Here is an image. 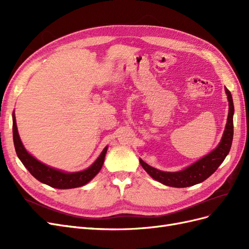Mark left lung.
Segmentation results:
<instances>
[{"label":"left lung","instance_id":"obj_1","mask_svg":"<svg viewBox=\"0 0 249 249\" xmlns=\"http://www.w3.org/2000/svg\"><path fill=\"white\" fill-rule=\"evenodd\" d=\"M225 93H227L229 100V115L224 133L218 146L215 149H213L210 154L201 158L200 160L193 163L187 168L177 172L161 171L159 169L149 166L148 164H146L144 161H142L140 159L139 161L141 166L150 177L158 180V182H160L166 186L184 188L199 184L205 179H207L210 176L213 175L217 170V168L219 167V165L224 161L225 157L230 153L232 142L233 103L231 94L228 88H225Z\"/></svg>","mask_w":249,"mask_h":249}]
</instances>
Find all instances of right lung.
I'll use <instances>...</instances> for the list:
<instances>
[{"label": "right lung", "mask_w": 249, "mask_h": 249, "mask_svg": "<svg viewBox=\"0 0 249 249\" xmlns=\"http://www.w3.org/2000/svg\"><path fill=\"white\" fill-rule=\"evenodd\" d=\"M12 122L13 142L18 159L24 164V166L29 170V172L36 179H38L39 182L49 185L53 188H57V189H71V188H77L86 185L102 169L108 146L104 148L100 157L87 169L78 172H64L62 170L48 166V165L35 159L32 155H30L20 141L14 112L12 114Z\"/></svg>", "instance_id": "right-lung-1"}]
</instances>
